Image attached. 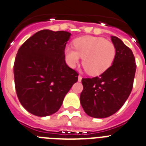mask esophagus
Instances as JSON below:
<instances>
[{
  "mask_svg": "<svg viewBox=\"0 0 146 146\" xmlns=\"http://www.w3.org/2000/svg\"><path fill=\"white\" fill-rule=\"evenodd\" d=\"M82 80V77L80 75L78 76V81H81Z\"/></svg>",
  "mask_w": 146,
  "mask_h": 146,
  "instance_id": "34e87169",
  "label": "esophagus"
}]
</instances>
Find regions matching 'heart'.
<instances>
[{"mask_svg": "<svg viewBox=\"0 0 146 146\" xmlns=\"http://www.w3.org/2000/svg\"><path fill=\"white\" fill-rule=\"evenodd\" d=\"M74 48L66 47V60L71 68H74L82 57L83 65L86 72L92 76L105 72L115 60L116 49L114 44L102 37L91 36L75 39Z\"/></svg>", "mask_w": 146, "mask_h": 146, "instance_id": "heart-1", "label": "heart"}]
</instances>
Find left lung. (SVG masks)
I'll return each instance as SVG.
<instances>
[{"mask_svg": "<svg viewBox=\"0 0 146 146\" xmlns=\"http://www.w3.org/2000/svg\"><path fill=\"white\" fill-rule=\"evenodd\" d=\"M116 49L112 66L99 77L83 78L80 101L91 117H109L123 106L133 88L137 66L132 50L116 36H111Z\"/></svg>", "mask_w": 146, "mask_h": 146, "instance_id": "left-lung-1", "label": "left lung"}]
</instances>
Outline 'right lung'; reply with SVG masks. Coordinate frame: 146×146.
I'll return each instance as SVG.
<instances>
[{"mask_svg": "<svg viewBox=\"0 0 146 146\" xmlns=\"http://www.w3.org/2000/svg\"><path fill=\"white\" fill-rule=\"evenodd\" d=\"M71 33L42 30L19 48L14 63L17 96L21 105L36 116L59 110L78 74L65 61V48Z\"/></svg>", "mask_w": 146, "mask_h": 146, "instance_id": "add662e5", "label": "right lung"}]
</instances>
